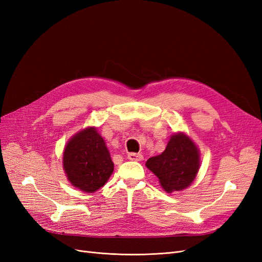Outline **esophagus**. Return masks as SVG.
Wrapping results in <instances>:
<instances>
[{
    "mask_svg": "<svg viewBox=\"0 0 262 262\" xmlns=\"http://www.w3.org/2000/svg\"><path fill=\"white\" fill-rule=\"evenodd\" d=\"M128 158L130 161H142L143 160V155L140 153H129Z\"/></svg>",
    "mask_w": 262,
    "mask_h": 262,
    "instance_id": "esophagus-1",
    "label": "esophagus"
}]
</instances>
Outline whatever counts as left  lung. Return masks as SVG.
I'll use <instances>...</instances> for the list:
<instances>
[{
	"instance_id": "8db88e82",
	"label": "left lung",
	"mask_w": 262,
	"mask_h": 262,
	"mask_svg": "<svg viewBox=\"0 0 262 262\" xmlns=\"http://www.w3.org/2000/svg\"><path fill=\"white\" fill-rule=\"evenodd\" d=\"M199 149L186 134L170 138L161 155L150 157L146 167L160 179L165 191H179L191 185L200 166Z\"/></svg>"
}]
</instances>
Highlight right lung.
I'll return each mask as SVG.
<instances>
[{"label":"right lung","instance_id":"obj_1","mask_svg":"<svg viewBox=\"0 0 262 262\" xmlns=\"http://www.w3.org/2000/svg\"><path fill=\"white\" fill-rule=\"evenodd\" d=\"M63 166L71 184L89 193L104 186L114 171V163L105 141L92 126L78 132L68 142Z\"/></svg>","mask_w":262,"mask_h":262}]
</instances>
